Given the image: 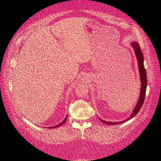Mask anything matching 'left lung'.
<instances>
[{
  "label": "left lung",
  "instance_id": "8db88e82",
  "mask_svg": "<svg viewBox=\"0 0 161 161\" xmlns=\"http://www.w3.org/2000/svg\"><path fill=\"white\" fill-rule=\"evenodd\" d=\"M132 46L134 49L135 53L136 55V58L138 61V66H139V74H140V78H141V93H140V96L138 100V103L136 106V107L135 108L132 114L131 115L129 118L125 119L124 121L121 122H106L104 121L102 119L99 118L103 123L108 125H116V124H119L120 123H123L124 122H125L128 120L130 119L131 118H133L135 115H136L140 110L142 106L144 100H145V97H146V89H147V74H146V70L144 66V55L142 54V52L139 47V45H138L136 42H133L131 43Z\"/></svg>",
  "mask_w": 161,
  "mask_h": 161
}]
</instances>
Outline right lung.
Listing matches in <instances>:
<instances>
[{
  "instance_id": "obj_1",
  "label": "right lung",
  "mask_w": 161,
  "mask_h": 161,
  "mask_svg": "<svg viewBox=\"0 0 161 161\" xmlns=\"http://www.w3.org/2000/svg\"><path fill=\"white\" fill-rule=\"evenodd\" d=\"M67 117H68V116H66V118H65V119L63 120V121H62V122H61L60 124H59L58 125H55V126H54V127H49V129H53V128H56V127H60V126L62 124H63L64 123H65V121H66V119H67Z\"/></svg>"
}]
</instances>
